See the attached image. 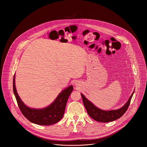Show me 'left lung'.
Masks as SVG:
<instances>
[{"mask_svg":"<svg viewBox=\"0 0 147 147\" xmlns=\"http://www.w3.org/2000/svg\"><path fill=\"white\" fill-rule=\"evenodd\" d=\"M134 92L130 96L128 101L125 103V104L122 108L119 109L109 111L101 110L98 108L92 103L88 100L83 94H81V95L82 99L84 105L88 115L92 119L102 123H108L119 119L125 113V112H126L127 109H128L130 105V101L132 98Z\"/></svg>","mask_w":147,"mask_h":147,"instance_id":"obj_1","label":"left lung"}]
</instances>
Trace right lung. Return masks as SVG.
<instances>
[{
  "label": "right lung",
  "instance_id": "obj_1",
  "mask_svg": "<svg viewBox=\"0 0 147 147\" xmlns=\"http://www.w3.org/2000/svg\"><path fill=\"white\" fill-rule=\"evenodd\" d=\"M13 92L18 107L24 115L30 121L42 125H49L57 123L63 117L67 104V99L73 90L72 86L62 91L54 102L44 109H32L28 108L23 103L18 96L15 86V75L13 78Z\"/></svg>",
  "mask_w": 147,
  "mask_h": 147
}]
</instances>
